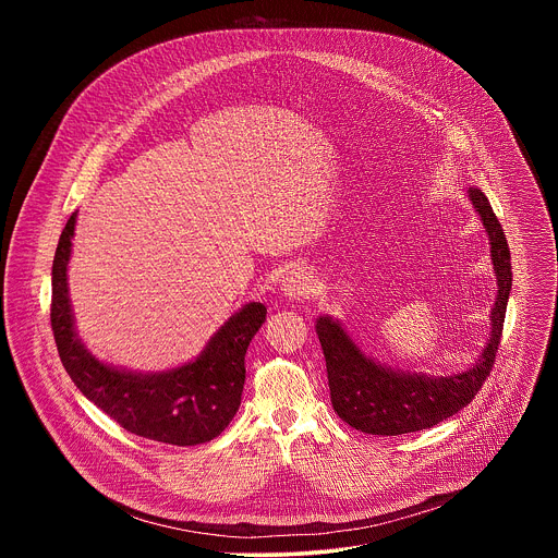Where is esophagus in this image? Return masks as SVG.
<instances>
[{"label":"esophagus","instance_id":"obj_1","mask_svg":"<svg viewBox=\"0 0 558 558\" xmlns=\"http://www.w3.org/2000/svg\"><path fill=\"white\" fill-rule=\"evenodd\" d=\"M280 291L289 300H304L311 291V274L304 267H291L282 274Z\"/></svg>","mask_w":558,"mask_h":558}]
</instances>
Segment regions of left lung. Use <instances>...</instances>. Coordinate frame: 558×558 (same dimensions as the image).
<instances>
[{
    "mask_svg": "<svg viewBox=\"0 0 558 558\" xmlns=\"http://www.w3.org/2000/svg\"><path fill=\"white\" fill-rule=\"evenodd\" d=\"M468 201L488 233L493 271L497 276V295L490 308V333L482 353L468 368L450 375L392 368L366 355L336 317L320 315L315 320V333L320 338L327 360L333 411L342 422L360 433L392 437L417 433L452 417L472 402V397L484 386L495 364L512 289L510 250L486 194L470 187Z\"/></svg>",
    "mask_w": 558,
    "mask_h": 558,
    "instance_id": "left-lung-1",
    "label": "left lung"
}]
</instances>
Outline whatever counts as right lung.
<instances>
[{
  "label": "right lung",
  "mask_w": 558,
  "mask_h": 558,
  "mask_svg": "<svg viewBox=\"0 0 558 558\" xmlns=\"http://www.w3.org/2000/svg\"><path fill=\"white\" fill-rule=\"evenodd\" d=\"M76 211L68 218L52 260L50 323L61 364L74 386L125 430L172 446L218 437L241 407L245 353L267 320L260 302H247L190 362L166 371H134L99 360L82 342L68 289Z\"/></svg>",
  "instance_id": "right-lung-1"
}]
</instances>
